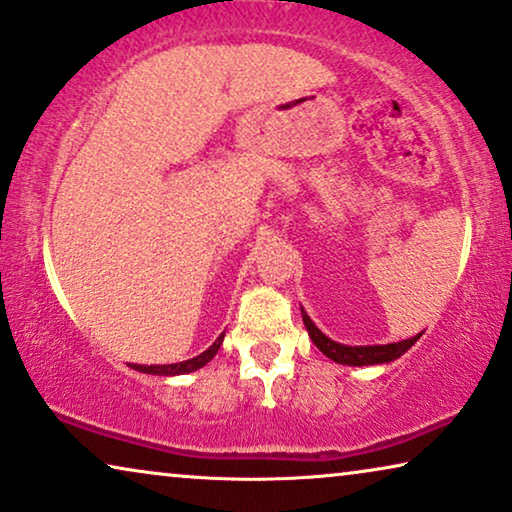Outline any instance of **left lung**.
<instances>
[{
  "mask_svg": "<svg viewBox=\"0 0 512 512\" xmlns=\"http://www.w3.org/2000/svg\"><path fill=\"white\" fill-rule=\"evenodd\" d=\"M303 321H305V328H307V333H310L314 345H317L321 352L328 356V359H333L335 363H345V366H375V363L394 361V359H398V356H403L405 352H408V349L419 340V335H422L419 333V335H415V338L403 340V342H389V345L347 347L331 338H326V335L312 324V319L307 317L305 312H303Z\"/></svg>",
  "mask_w": 512,
  "mask_h": 512,
  "instance_id": "obj_1",
  "label": "left lung"
}]
</instances>
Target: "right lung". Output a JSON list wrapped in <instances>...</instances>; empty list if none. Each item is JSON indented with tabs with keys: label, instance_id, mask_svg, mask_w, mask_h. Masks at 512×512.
Listing matches in <instances>:
<instances>
[{
	"label": "right lung",
	"instance_id": "right-lung-1",
	"mask_svg": "<svg viewBox=\"0 0 512 512\" xmlns=\"http://www.w3.org/2000/svg\"><path fill=\"white\" fill-rule=\"evenodd\" d=\"M221 342H223V335H219V338H216V342L209 349H205V352L202 354H198V356H193V359H188V361H179V363H170V366H132L135 370H139V373H149V375H184V373H191V370H198V368H202L205 366V363H209L214 359V354L219 352V347H221Z\"/></svg>",
	"mask_w": 512,
	"mask_h": 512
}]
</instances>
